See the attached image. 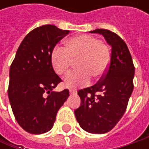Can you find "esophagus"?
<instances>
[{
  "label": "esophagus",
  "mask_w": 149,
  "mask_h": 149,
  "mask_svg": "<svg viewBox=\"0 0 149 149\" xmlns=\"http://www.w3.org/2000/svg\"><path fill=\"white\" fill-rule=\"evenodd\" d=\"M76 93H77V91H76L75 89H70V95H75Z\"/></svg>",
  "instance_id": "obj_1"
}]
</instances>
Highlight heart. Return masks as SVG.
Here are the masks:
<instances>
[{"mask_svg":"<svg viewBox=\"0 0 149 149\" xmlns=\"http://www.w3.org/2000/svg\"><path fill=\"white\" fill-rule=\"evenodd\" d=\"M51 64L56 74H67L74 60H79L80 70L73 72L65 79V86L75 88L86 86L90 83V76L99 79L107 71L110 62L108 46L99 39L89 35H79L70 38L66 49L55 46L51 52Z\"/></svg>","mask_w":149,"mask_h":149,"instance_id":"obj_1","label":"heart"}]
</instances>
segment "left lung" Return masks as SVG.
I'll return each instance as SVG.
<instances>
[{
	"mask_svg": "<svg viewBox=\"0 0 149 149\" xmlns=\"http://www.w3.org/2000/svg\"><path fill=\"white\" fill-rule=\"evenodd\" d=\"M111 45L109 65L98 83L80 89L81 104L74 110L79 126L88 133L102 134L110 131L123 117L134 89V65L128 46L109 30L97 29Z\"/></svg>",
	"mask_w": 149,
	"mask_h": 149,
	"instance_id": "obj_1",
	"label": "left lung"
}]
</instances>
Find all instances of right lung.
<instances>
[{
    "instance_id": "right-lung-1",
    "label": "right lung",
    "mask_w": 149,
    "mask_h": 149,
    "mask_svg": "<svg viewBox=\"0 0 149 149\" xmlns=\"http://www.w3.org/2000/svg\"><path fill=\"white\" fill-rule=\"evenodd\" d=\"M54 25H44L26 35L10 68L8 97L20 127L33 134L52 129L57 112L68 99L69 89L54 92L62 80L51 64V52L69 34Z\"/></svg>"
}]
</instances>
